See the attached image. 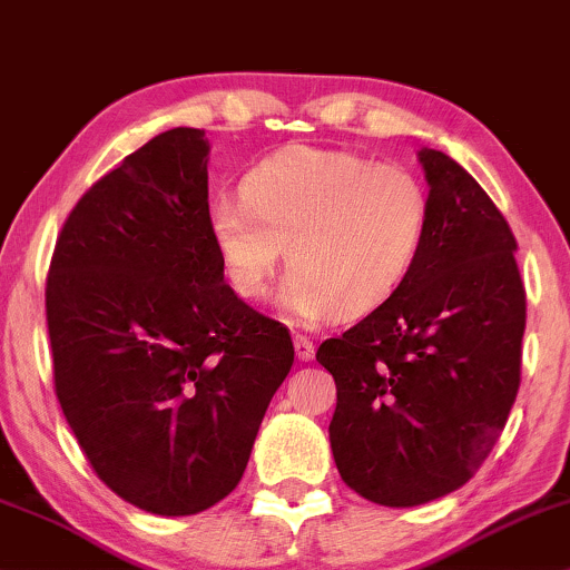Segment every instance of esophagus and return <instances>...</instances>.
<instances>
[{
    "label": "esophagus",
    "mask_w": 570,
    "mask_h": 570,
    "mask_svg": "<svg viewBox=\"0 0 570 570\" xmlns=\"http://www.w3.org/2000/svg\"><path fill=\"white\" fill-rule=\"evenodd\" d=\"M294 352H297V357L299 360H313L315 357V344L309 342L307 336H302V334H294Z\"/></svg>",
    "instance_id": "34e87169"
}]
</instances>
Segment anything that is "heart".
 Masks as SVG:
<instances>
[{"label":"heart","mask_w":570,"mask_h":570,"mask_svg":"<svg viewBox=\"0 0 570 570\" xmlns=\"http://www.w3.org/2000/svg\"><path fill=\"white\" fill-rule=\"evenodd\" d=\"M429 228V194L407 168L344 149L286 147L220 194L207 232L228 286L263 297L284 255L281 309L305 323L368 313L400 289Z\"/></svg>","instance_id":"1"}]
</instances>
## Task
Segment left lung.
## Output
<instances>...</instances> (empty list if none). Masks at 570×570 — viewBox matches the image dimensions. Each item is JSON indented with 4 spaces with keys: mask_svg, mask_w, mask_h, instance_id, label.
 Segmentation results:
<instances>
[{
    "mask_svg": "<svg viewBox=\"0 0 570 570\" xmlns=\"http://www.w3.org/2000/svg\"><path fill=\"white\" fill-rule=\"evenodd\" d=\"M417 163L429 228L413 271L315 355L336 381L328 439L338 473L386 508L463 487L521 384L525 292L508 220L450 155L423 147Z\"/></svg>",
    "mask_w": 570,
    "mask_h": 570,
    "instance_id": "8db88e82",
    "label": "left lung"
}]
</instances>
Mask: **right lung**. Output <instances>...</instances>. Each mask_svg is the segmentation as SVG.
Returning <instances> with one entry per match:
<instances>
[{
	"instance_id": "obj_1",
	"label": "right lung",
	"mask_w": 570,
	"mask_h": 570,
	"mask_svg": "<svg viewBox=\"0 0 570 570\" xmlns=\"http://www.w3.org/2000/svg\"><path fill=\"white\" fill-rule=\"evenodd\" d=\"M207 160L184 126L128 155L68 215L47 278L65 421L97 476L155 515L234 492L294 363L289 331L223 281Z\"/></svg>"
}]
</instances>
